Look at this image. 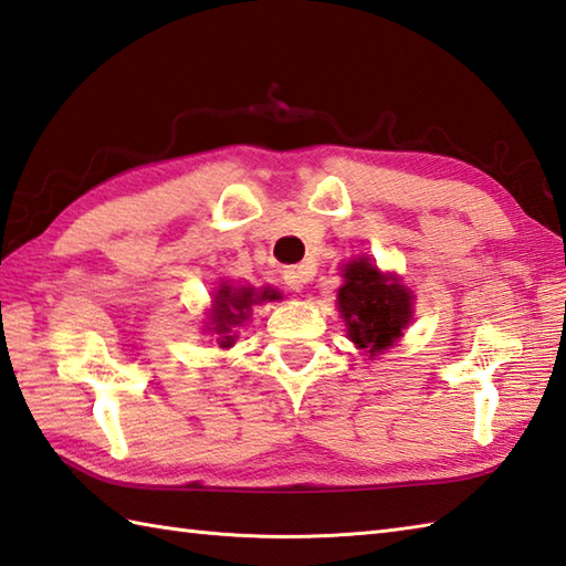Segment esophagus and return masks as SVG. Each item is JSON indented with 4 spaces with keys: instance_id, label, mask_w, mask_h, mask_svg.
I'll return each mask as SVG.
<instances>
[{
    "instance_id": "1",
    "label": "esophagus",
    "mask_w": 566,
    "mask_h": 566,
    "mask_svg": "<svg viewBox=\"0 0 566 566\" xmlns=\"http://www.w3.org/2000/svg\"><path fill=\"white\" fill-rule=\"evenodd\" d=\"M313 279V271H310V266H293V269H287L285 273H283V281H285V285L291 287V291H295V293H300L303 291V285Z\"/></svg>"
}]
</instances>
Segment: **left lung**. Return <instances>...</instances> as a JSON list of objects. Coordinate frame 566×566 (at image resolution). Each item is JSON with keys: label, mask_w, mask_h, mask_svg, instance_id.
I'll use <instances>...</instances> for the list:
<instances>
[{"label": "left lung", "mask_w": 566, "mask_h": 566, "mask_svg": "<svg viewBox=\"0 0 566 566\" xmlns=\"http://www.w3.org/2000/svg\"><path fill=\"white\" fill-rule=\"evenodd\" d=\"M339 287V310L349 325L356 347L371 356L388 349L412 317V295L394 279L380 275L366 259L354 261L344 271Z\"/></svg>", "instance_id": "left-lung-1"}]
</instances>
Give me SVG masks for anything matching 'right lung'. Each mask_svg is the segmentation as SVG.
I'll return each mask as SVG.
<instances>
[{"label":"right lung","instance_id":"right-lung-1","mask_svg":"<svg viewBox=\"0 0 566 566\" xmlns=\"http://www.w3.org/2000/svg\"><path fill=\"white\" fill-rule=\"evenodd\" d=\"M279 293L275 291H263L261 295L253 293V287H234L222 285L214 297V310H212V329L222 337V347H229L234 342V329L244 322L251 313V305L259 303V300H275Z\"/></svg>","mask_w":566,"mask_h":566}]
</instances>
